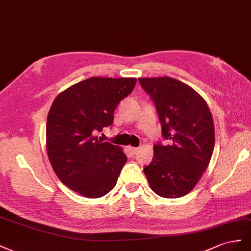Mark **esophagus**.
<instances>
[{
  "label": "esophagus",
  "instance_id": "1",
  "mask_svg": "<svg viewBox=\"0 0 251 251\" xmlns=\"http://www.w3.org/2000/svg\"><path fill=\"white\" fill-rule=\"evenodd\" d=\"M128 149H129V151H130L131 154H135V153H137V151H138V148L137 147L129 146V147H128Z\"/></svg>",
  "mask_w": 251,
  "mask_h": 251
}]
</instances>
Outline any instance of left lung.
<instances>
[{"label": "left lung", "mask_w": 251, "mask_h": 251, "mask_svg": "<svg viewBox=\"0 0 251 251\" xmlns=\"http://www.w3.org/2000/svg\"><path fill=\"white\" fill-rule=\"evenodd\" d=\"M154 102L162 135L169 145L153 146L144 173L157 196L181 198L189 193L209 165L214 124L205 100L190 86L170 76L139 77Z\"/></svg>", "instance_id": "left-lung-1"}]
</instances>
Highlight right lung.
<instances>
[{
    "instance_id": "1",
    "label": "right lung",
    "mask_w": 251,
    "mask_h": 251,
    "mask_svg": "<svg viewBox=\"0 0 251 251\" xmlns=\"http://www.w3.org/2000/svg\"><path fill=\"white\" fill-rule=\"evenodd\" d=\"M135 77L94 76L54 99L46 124V149L64 185L89 199L107 195L117 184L127 156L97 133L113 122L118 104L131 94Z\"/></svg>"
}]
</instances>
